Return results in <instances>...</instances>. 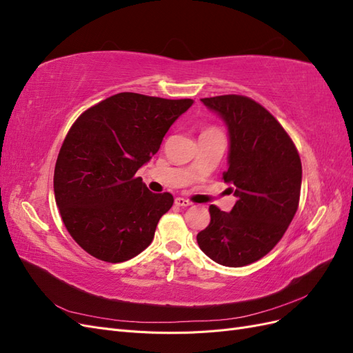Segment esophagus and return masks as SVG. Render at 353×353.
<instances>
[{"instance_id": "34e87169", "label": "esophagus", "mask_w": 353, "mask_h": 353, "mask_svg": "<svg viewBox=\"0 0 353 353\" xmlns=\"http://www.w3.org/2000/svg\"><path fill=\"white\" fill-rule=\"evenodd\" d=\"M175 205L181 206V208H188V206H191V201L184 199V197H176L175 199Z\"/></svg>"}]
</instances>
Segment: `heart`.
Segmentation results:
<instances>
[{"mask_svg": "<svg viewBox=\"0 0 353 353\" xmlns=\"http://www.w3.org/2000/svg\"><path fill=\"white\" fill-rule=\"evenodd\" d=\"M210 131H216V130H215V128H208V130H205L203 132H210ZM203 132H201V134H203Z\"/></svg>", "mask_w": 353, "mask_h": 353, "instance_id": "obj_1", "label": "heart"}]
</instances>
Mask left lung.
<instances>
[{"mask_svg": "<svg viewBox=\"0 0 353 353\" xmlns=\"http://www.w3.org/2000/svg\"><path fill=\"white\" fill-rule=\"evenodd\" d=\"M230 132L228 170L236 205L230 213L209 208V225L197 234L200 249L219 265L245 266L279 243L299 208L302 162L281 123L262 104L239 94L201 99Z\"/></svg>", "mask_w": 353, "mask_h": 353, "instance_id": "left-lung-1", "label": "left lung"}]
</instances>
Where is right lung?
I'll list each match as a JSON object with an SVG mask.
<instances>
[{"instance_id": "add662e5", "label": "right lung", "mask_w": 353, "mask_h": 353, "mask_svg": "<svg viewBox=\"0 0 353 353\" xmlns=\"http://www.w3.org/2000/svg\"><path fill=\"white\" fill-rule=\"evenodd\" d=\"M191 104L119 92L70 126L54 168V196L72 239L94 258L119 263L150 245L174 197L152 193L135 174Z\"/></svg>"}]
</instances>
